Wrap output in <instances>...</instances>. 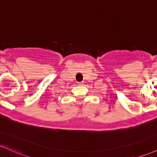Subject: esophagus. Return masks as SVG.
Instances as JSON below:
<instances>
[{
  "label": "esophagus",
  "mask_w": 157,
  "mask_h": 157,
  "mask_svg": "<svg viewBox=\"0 0 157 157\" xmlns=\"http://www.w3.org/2000/svg\"><path fill=\"white\" fill-rule=\"evenodd\" d=\"M77 85L82 86V85H83V82H77Z\"/></svg>",
  "instance_id": "1"
}]
</instances>
